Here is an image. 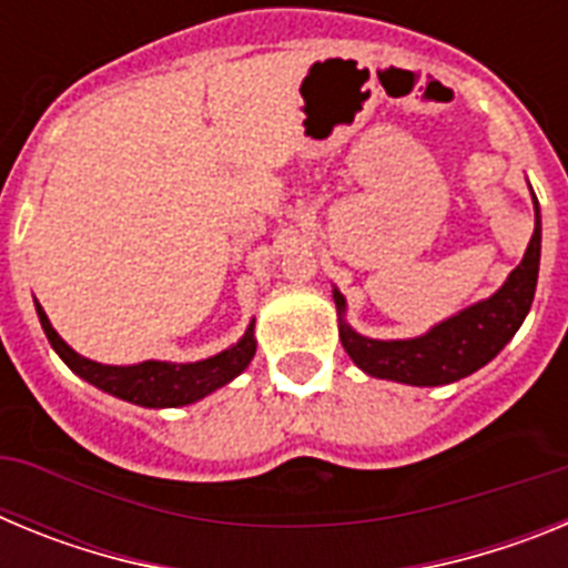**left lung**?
<instances>
[{
	"mask_svg": "<svg viewBox=\"0 0 568 568\" xmlns=\"http://www.w3.org/2000/svg\"><path fill=\"white\" fill-rule=\"evenodd\" d=\"M535 195V193H531ZM540 267V210L535 199V233L524 261L511 270L504 287L491 298L453 315L420 338L373 341L346 327L344 295L335 290V307L341 315V344L349 358L373 378L400 381L413 386H440L466 378L506 346L518 333L535 298Z\"/></svg>",
	"mask_w": 568,
	"mask_h": 568,
	"instance_id": "left-lung-1",
	"label": "left lung"
}]
</instances>
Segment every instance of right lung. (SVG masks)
<instances>
[{"label": "right lung", "instance_id": "1", "mask_svg": "<svg viewBox=\"0 0 568 568\" xmlns=\"http://www.w3.org/2000/svg\"><path fill=\"white\" fill-rule=\"evenodd\" d=\"M37 313L39 321H42V329L44 335H48L50 346L57 349L59 358H62L79 378L90 381V384L104 389V393L115 395V398H124L130 400V404L139 406H153V409H162V406H184L204 398V395H210L213 389H219V386H224L227 381H233L239 373H244L255 355L253 324H250V329L244 333V338H241L239 344L224 349V353L213 355V358L207 361H195V364L144 361V364L133 366H108L73 353V349L59 338L57 329L50 327L48 315L39 307V301Z\"/></svg>", "mask_w": 568, "mask_h": 568}]
</instances>
